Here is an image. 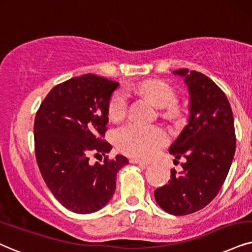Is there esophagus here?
I'll return each instance as SVG.
<instances>
[{"label": "esophagus", "instance_id": "1", "mask_svg": "<svg viewBox=\"0 0 252 252\" xmlns=\"http://www.w3.org/2000/svg\"><path fill=\"white\" fill-rule=\"evenodd\" d=\"M130 163L131 164H137V165H143V166H148L150 164L149 161H144V160H139V159H136V158H130Z\"/></svg>", "mask_w": 252, "mask_h": 252}]
</instances>
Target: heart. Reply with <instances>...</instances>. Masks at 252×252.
<instances>
[{
  "label": "heart",
  "mask_w": 252,
  "mask_h": 252,
  "mask_svg": "<svg viewBox=\"0 0 252 252\" xmlns=\"http://www.w3.org/2000/svg\"><path fill=\"white\" fill-rule=\"evenodd\" d=\"M136 91L145 95L160 108H168V115H174L177 108V93L170 84L164 80L151 79L139 84ZM128 110V95L122 89H117L108 102V115L111 120H121ZM167 132L160 126H142L129 123L121 126L115 132V143L121 151L132 157L148 159L154 157L159 149L167 142Z\"/></svg>",
  "instance_id": "obj_1"
}]
</instances>
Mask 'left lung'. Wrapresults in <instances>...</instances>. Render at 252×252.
<instances>
[{"label": "left lung", "mask_w": 252, "mask_h": 252, "mask_svg": "<svg viewBox=\"0 0 252 252\" xmlns=\"http://www.w3.org/2000/svg\"><path fill=\"white\" fill-rule=\"evenodd\" d=\"M190 95L189 120L170 146L183 171L155 190L156 201L172 215H187L206 207L221 189L236 149L230 103L221 88L202 73L180 68Z\"/></svg>", "instance_id": "left-lung-1"}]
</instances>
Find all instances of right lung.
<instances>
[{"label": "right lung", "mask_w": 252, "mask_h": 252, "mask_svg": "<svg viewBox=\"0 0 252 252\" xmlns=\"http://www.w3.org/2000/svg\"><path fill=\"white\" fill-rule=\"evenodd\" d=\"M116 81L84 74L57 85L36 113L34 154L51 193L78 214L97 212L116 189V174L128 159H109L111 145L104 139L108 102ZM104 155L102 163L89 158Z\"/></svg>", "instance_id": "right-lung-1"}]
</instances>
